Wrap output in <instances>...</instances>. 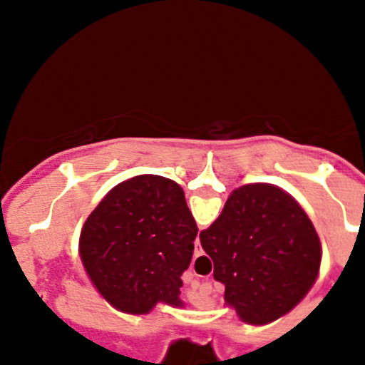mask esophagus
<instances>
[{
    "instance_id": "34e87169",
    "label": "esophagus",
    "mask_w": 365,
    "mask_h": 365,
    "mask_svg": "<svg viewBox=\"0 0 365 365\" xmlns=\"http://www.w3.org/2000/svg\"><path fill=\"white\" fill-rule=\"evenodd\" d=\"M194 245H195V250H194V255H195V257H199V255H202L204 252H202V247H200V242H199V238H195Z\"/></svg>"
}]
</instances>
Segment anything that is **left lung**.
Returning a JSON list of instances; mask_svg holds the SVG:
<instances>
[{
	"label": "left lung",
	"instance_id": "obj_1",
	"mask_svg": "<svg viewBox=\"0 0 365 365\" xmlns=\"http://www.w3.org/2000/svg\"><path fill=\"white\" fill-rule=\"evenodd\" d=\"M197 225L173 180L140 175L110 190L82 228L81 257L99 293L118 311L182 305Z\"/></svg>",
	"mask_w": 365,
	"mask_h": 365
}]
</instances>
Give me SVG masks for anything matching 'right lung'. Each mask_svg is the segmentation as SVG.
I'll list each match as a JSON object with an SVG mask.
<instances>
[{
  "mask_svg": "<svg viewBox=\"0 0 365 365\" xmlns=\"http://www.w3.org/2000/svg\"><path fill=\"white\" fill-rule=\"evenodd\" d=\"M200 244L225 284L226 304L242 321L267 324L290 312L307 295L321 266L314 225L295 199L267 183L244 185Z\"/></svg>",
  "mask_w": 365,
  "mask_h": 365,
  "instance_id": "1",
  "label": "right lung"
}]
</instances>
